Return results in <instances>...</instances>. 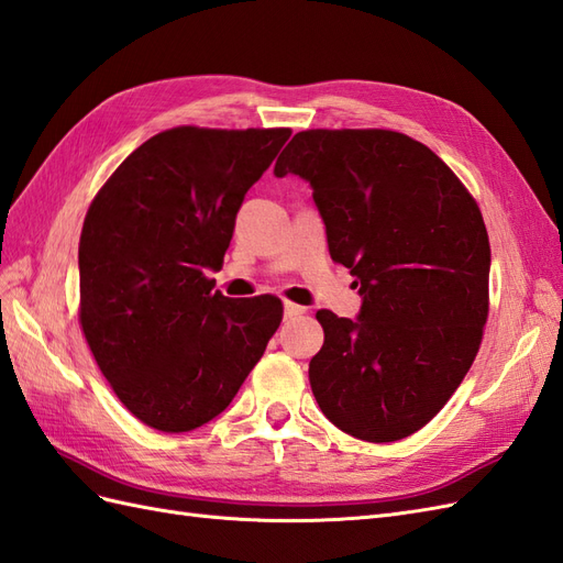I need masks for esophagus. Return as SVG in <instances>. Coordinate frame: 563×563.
Returning <instances> with one entry per match:
<instances>
[{"label":"esophagus","mask_w":563,"mask_h":563,"mask_svg":"<svg viewBox=\"0 0 563 563\" xmlns=\"http://www.w3.org/2000/svg\"><path fill=\"white\" fill-rule=\"evenodd\" d=\"M283 311H285V319H297V316H301L307 309L299 307V305H292V301H285Z\"/></svg>","instance_id":"1"}]
</instances>
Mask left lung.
I'll use <instances>...</instances> for the list:
<instances>
[{"mask_svg":"<svg viewBox=\"0 0 563 563\" xmlns=\"http://www.w3.org/2000/svg\"><path fill=\"white\" fill-rule=\"evenodd\" d=\"M273 173L311 185L330 256L362 295L356 319L316 313V401L352 438L411 435L481 347L489 240L478 205L435 152L395 131H301Z\"/></svg>","mask_w":563,"mask_h":563,"instance_id":"obj_1","label":"left lung"}]
</instances>
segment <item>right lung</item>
Instances as JSON below:
<instances>
[{
  "label": "right lung",
  "mask_w": 563,
  "mask_h": 563,
  "mask_svg": "<svg viewBox=\"0 0 563 563\" xmlns=\"http://www.w3.org/2000/svg\"><path fill=\"white\" fill-rule=\"evenodd\" d=\"M290 128H170L113 170L82 223L80 325L125 409L162 432L216 419L283 321L278 297L213 290L250 187Z\"/></svg>",
  "instance_id": "1"
}]
</instances>
